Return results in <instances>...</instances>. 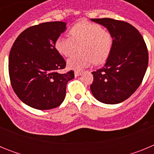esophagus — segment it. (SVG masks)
Masks as SVG:
<instances>
[{
	"instance_id": "esophagus-1",
	"label": "esophagus",
	"mask_w": 154,
	"mask_h": 154,
	"mask_svg": "<svg viewBox=\"0 0 154 154\" xmlns=\"http://www.w3.org/2000/svg\"><path fill=\"white\" fill-rule=\"evenodd\" d=\"M82 75V72H78V71H76V72H75V77H78V76H80Z\"/></svg>"
}]
</instances>
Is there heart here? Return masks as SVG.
<instances>
[{"mask_svg":"<svg viewBox=\"0 0 154 154\" xmlns=\"http://www.w3.org/2000/svg\"><path fill=\"white\" fill-rule=\"evenodd\" d=\"M69 37H58L55 47L65 57L72 55L79 46L80 52L71 57L68 67L81 71L94 63L101 65L108 59L113 45V37L106 28L98 24L80 21L72 27Z\"/></svg>","mask_w":154,"mask_h":154,"instance_id":"heart-1","label":"heart"}]
</instances>
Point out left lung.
I'll return each mask as SVG.
<instances>
[{"label":"left lung","mask_w":154,"mask_h":154,"mask_svg":"<svg viewBox=\"0 0 154 154\" xmlns=\"http://www.w3.org/2000/svg\"><path fill=\"white\" fill-rule=\"evenodd\" d=\"M91 21L112 33L113 45L104 67L92 72V95L106 104H117L127 99L141 84L148 66L146 43L138 30L129 23L112 18Z\"/></svg>","instance_id":"obj_1"}]
</instances>
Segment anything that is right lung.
<instances>
[{"mask_svg":"<svg viewBox=\"0 0 154 154\" xmlns=\"http://www.w3.org/2000/svg\"><path fill=\"white\" fill-rule=\"evenodd\" d=\"M66 30L62 21L42 23L22 31L9 55L8 70L14 91L21 101L41 110L60 106L65 99L67 82L74 72L60 74L66 62L55 42Z\"/></svg>","mask_w":154,"mask_h":154,"instance_id":"add662e5","label":"right lung"}]
</instances>
